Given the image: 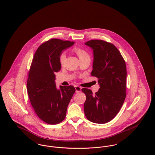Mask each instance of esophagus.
<instances>
[{
  "instance_id": "34e87169",
  "label": "esophagus",
  "mask_w": 155,
  "mask_h": 155,
  "mask_svg": "<svg viewBox=\"0 0 155 155\" xmlns=\"http://www.w3.org/2000/svg\"><path fill=\"white\" fill-rule=\"evenodd\" d=\"M75 89L76 92H79L81 91V87H79L78 85L75 86Z\"/></svg>"
}]
</instances>
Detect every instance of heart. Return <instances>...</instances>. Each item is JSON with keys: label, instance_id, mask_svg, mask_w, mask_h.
Listing matches in <instances>:
<instances>
[{"label": "heart", "instance_id": "b5f03b06", "mask_svg": "<svg viewBox=\"0 0 155 155\" xmlns=\"http://www.w3.org/2000/svg\"><path fill=\"white\" fill-rule=\"evenodd\" d=\"M74 51L77 54V55H78L80 58H82L83 57H85L86 55H88L85 51H84V50H82V49L80 48H75L74 49ZM65 58H66V55H65V53H63L61 54L60 56V62L61 64H63L64 63V61L65 60Z\"/></svg>", "mask_w": 155, "mask_h": 155}]
</instances>
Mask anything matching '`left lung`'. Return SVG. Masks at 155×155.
I'll return each mask as SVG.
<instances>
[{
	"mask_svg": "<svg viewBox=\"0 0 155 155\" xmlns=\"http://www.w3.org/2000/svg\"><path fill=\"white\" fill-rule=\"evenodd\" d=\"M93 51L91 75L98 78L99 90L94 95L90 90L82 88L86 95L84 113L90 121L105 124L114 118L126 97L127 68L117 48L101 40L85 43Z\"/></svg>",
	"mask_w": 155,
	"mask_h": 155,
	"instance_id": "8db88e82",
	"label": "left lung"
}]
</instances>
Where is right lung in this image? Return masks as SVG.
<instances>
[{"mask_svg":"<svg viewBox=\"0 0 155 155\" xmlns=\"http://www.w3.org/2000/svg\"><path fill=\"white\" fill-rule=\"evenodd\" d=\"M74 41L53 38L37 50L28 73L27 90L37 116L48 124L64 120L68 104L75 92L72 85L56 88L55 75L61 70L60 56Z\"/></svg>","mask_w":155,"mask_h":155,"instance_id":"add662e5","label":"right lung"}]
</instances>
